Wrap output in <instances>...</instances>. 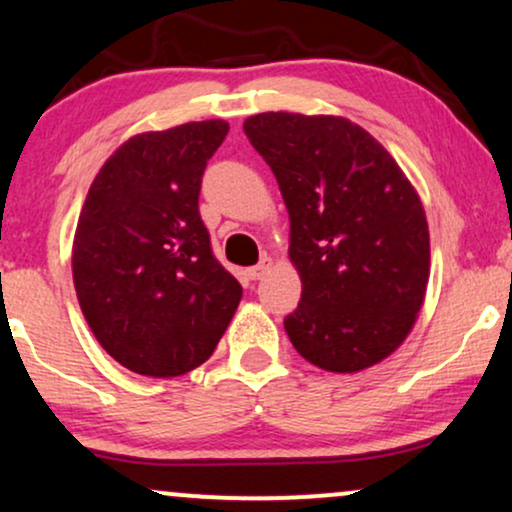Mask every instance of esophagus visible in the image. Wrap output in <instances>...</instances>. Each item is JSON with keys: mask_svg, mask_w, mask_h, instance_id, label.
<instances>
[{"mask_svg": "<svg viewBox=\"0 0 512 512\" xmlns=\"http://www.w3.org/2000/svg\"><path fill=\"white\" fill-rule=\"evenodd\" d=\"M269 269H271V257H262V260L257 262L255 267L248 269V278H250V281H260V278L267 274Z\"/></svg>", "mask_w": 512, "mask_h": 512, "instance_id": "obj_1", "label": "esophagus"}]
</instances>
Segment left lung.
Masks as SVG:
<instances>
[{
  "label": "left lung",
  "instance_id": "8db88e82",
  "mask_svg": "<svg viewBox=\"0 0 512 512\" xmlns=\"http://www.w3.org/2000/svg\"><path fill=\"white\" fill-rule=\"evenodd\" d=\"M245 137L278 181L302 297L283 319L304 359L368 368L413 328L430 274L423 205L366 129L333 115L260 113Z\"/></svg>",
  "mask_w": 512,
  "mask_h": 512
}]
</instances>
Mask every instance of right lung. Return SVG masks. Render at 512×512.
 I'll list each match as a JSON object with an SVG mask.
<instances>
[{"label": "right lung", "instance_id": "obj_1", "mask_svg": "<svg viewBox=\"0 0 512 512\" xmlns=\"http://www.w3.org/2000/svg\"><path fill=\"white\" fill-rule=\"evenodd\" d=\"M226 132L224 120H205L132 137L84 200L77 300L101 347L134 373L172 378L200 366L241 302V283L219 264L198 210Z\"/></svg>", "mask_w": 512, "mask_h": 512}]
</instances>
